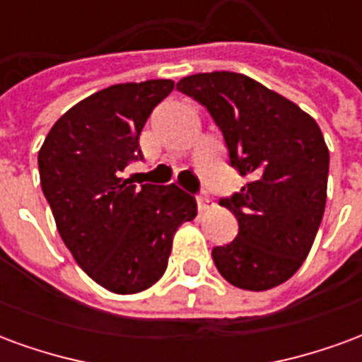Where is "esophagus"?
<instances>
[{
	"label": "esophagus",
	"mask_w": 362,
	"mask_h": 362,
	"mask_svg": "<svg viewBox=\"0 0 362 362\" xmlns=\"http://www.w3.org/2000/svg\"><path fill=\"white\" fill-rule=\"evenodd\" d=\"M197 199V207H199V211H205L207 207H209V196L205 194V192H199L196 196Z\"/></svg>",
	"instance_id": "34e87169"
}]
</instances>
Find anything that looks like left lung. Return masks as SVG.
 Instances as JSON below:
<instances>
[{
    "label": "left lung",
    "instance_id": "left-lung-1",
    "mask_svg": "<svg viewBox=\"0 0 362 362\" xmlns=\"http://www.w3.org/2000/svg\"><path fill=\"white\" fill-rule=\"evenodd\" d=\"M176 87L209 110L230 165L248 178L221 199L238 235L213 248L215 266L238 288L277 287L303 266L326 209L329 151L316 119L243 74L189 75Z\"/></svg>",
    "mask_w": 362,
    "mask_h": 362
}]
</instances>
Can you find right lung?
I'll use <instances>...</instances> for the list:
<instances>
[{"mask_svg": "<svg viewBox=\"0 0 362 362\" xmlns=\"http://www.w3.org/2000/svg\"><path fill=\"white\" fill-rule=\"evenodd\" d=\"M174 81L119 83L62 116L38 151L40 186L75 262L100 287L141 293L168 266L173 238L197 215L194 196L122 178L141 158L139 134Z\"/></svg>", "mask_w": 362, "mask_h": 362, "instance_id": "1", "label": "right lung"}]
</instances>
